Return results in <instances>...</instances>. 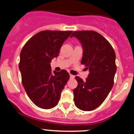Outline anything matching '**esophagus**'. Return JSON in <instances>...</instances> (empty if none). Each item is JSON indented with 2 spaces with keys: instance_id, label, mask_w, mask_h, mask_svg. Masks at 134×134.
Segmentation results:
<instances>
[{
  "instance_id": "34e87169",
  "label": "esophagus",
  "mask_w": 134,
  "mask_h": 134,
  "mask_svg": "<svg viewBox=\"0 0 134 134\" xmlns=\"http://www.w3.org/2000/svg\"><path fill=\"white\" fill-rule=\"evenodd\" d=\"M70 79H74L75 78V76L73 75H70Z\"/></svg>"
}]
</instances>
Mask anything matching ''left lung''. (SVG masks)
<instances>
[{"mask_svg":"<svg viewBox=\"0 0 134 134\" xmlns=\"http://www.w3.org/2000/svg\"><path fill=\"white\" fill-rule=\"evenodd\" d=\"M83 47L81 64L89 70L86 80L77 76L78 86L73 90L76 107L84 111L98 107L113 88L116 71V54L110 43L94 31H75Z\"/></svg>","mask_w":134,"mask_h":134,"instance_id":"obj_1","label":"left lung"}]
</instances>
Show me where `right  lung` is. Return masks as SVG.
Here are the masks:
<instances>
[{
  "mask_svg": "<svg viewBox=\"0 0 134 134\" xmlns=\"http://www.w3.org/2000/svg\"><path fill=\"white\" fill-rule=\"evenodd\" d=\"M73 31H43L27 41L20 52L19 69L27 95L38 107L49 109L58 103L70 75L66 70L51 72L52 59L59 55Z\"/></svg>",
  "mask_w": 134,
  "mask_h": 134,
  "instance_id": "1",
  "label": "right lung"
}]
</instances>
